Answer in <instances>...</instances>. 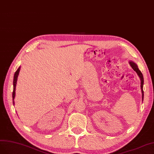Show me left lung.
<instances>
[{
    "mask_svg": "<svg viewBox=\"0 0 154 154\" xmlns=\"http://www.w3.org/2000/svg\"><path fill=\"white\" fill-rule=\"evenodd\" d=\"M129 64H130L133 70L137 73L138 76L140 77V80H141V93H142V100H143L144 93H143V84H144V79H143V74L141 72V71L139 70V68L137 67V65L135 63H134L133 61H129Z\"/></svg>",
    "mask_w": 154,
    "mask_h": 154,
    "instance_id": "8db88e82",
    "label": "left lung"
}]
</instances>
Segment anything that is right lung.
I'll list each match as a JSON object with an SVG mask.
<instances>
[{"instance_id":"obj_1","label":"right lung","mask_w":154,"mask_h":154,"mask_svg":"<svg viewBox=\"0 0 154 154\" xmlns=\"http://www.w3.org/2000/svg\"><path fill=\"white\" fill-rule=\"evenodd\" d=\"M20 69V67H19V68L17 69V70L16 71V72L14 73V78H13V105L14 104V97H15V89H16L17 82V78H18V74H19Z\"/></svg>"}]
</instances>
